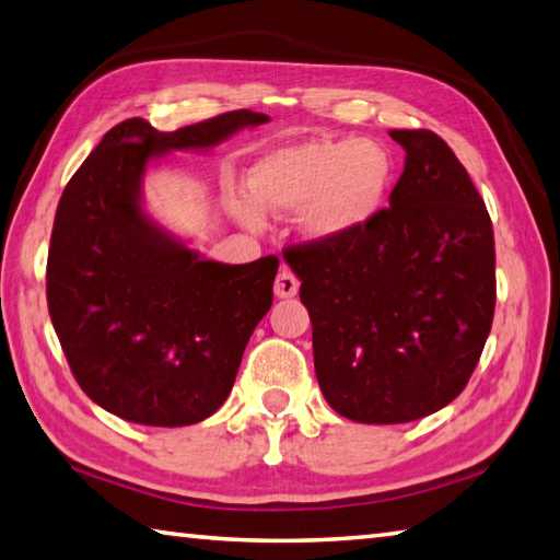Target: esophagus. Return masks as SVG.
<instances>
[{
  "instance_id": "obj_1",
  "label": "esophagus",
  "mask_w": 560,
  "mask_h": 560,
  "mask_svg": "<svg viewBox=\"0 0 560 560\" xmlns=\"http://www.w3.org/2000/svg\"><path fill=\"white\" fill-rule=\"evenodd\" d=\"M273 293H277L279 299H293L299 293V279L289 267L279 269V277L273 281Z\"/></svg>"
}]
</instances>
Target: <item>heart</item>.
I'll return each instance as SVG.
<instances>
[{
	"instance_id": "b5f03b06",
	"label": "heart",
	"mask_w": 560,
	"mask_h": 560,
	"mask_svg": "<svg viewBox=\"0 0 560 560\" xmlns=\"http://www.w3.org/2000/svg\"><path fill=\"white\" fill-rule=\"evenodd\" d=\"M394 180L389 151L372 139H303L269 151L249 168L254 206L299 212L301 235L338 245L370 225Z\"/></svg>"
}]
</instances>
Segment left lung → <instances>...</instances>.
<instances>
[{
  "label": "left lung",
  "instance_id": "left-lung-1",
  "mask_svg": "<svg viewBox=\"0 0 560 560\" xmlns=\"http://www.w3.org/2000/svg\"><path fill=\"white\" fill-rule=\"evenodd\" d=\"M404 174L360 235L283 252L313 325V364L332 411L406 423L448 406L494 315V235L480 192L429 129H392Z\"/></svg>",
  "mask_w": 560,
  "mask_h": 560
}]
</instances>
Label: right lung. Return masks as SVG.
Returning <instances> with one entry per match:
<instances>
[{
    "mask_svg": "<svg viewBox=\"0 0 560 560\" xmlns=\"http://www.w3.org/2000/svg\"><path fill=\"white\" fill-rule=\"evenodd\" d=\"M269 121L237 109L176 131L135 117L112 127L60 196L50 232L48 313L90 399L141 425L198 423L232 392L273 301L279 259L200 257L144 208L151 161L210 151Z\"/></svg>",
    "mask_w": 560,
    "mask_h": 560,
    "instance_id": "add662e5",
    "label": "right lung"
}]
</instances>
